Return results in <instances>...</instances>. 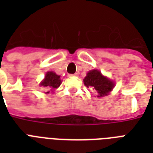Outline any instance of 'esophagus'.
Segmentation results:
<instances>
[{
	"mask_svg": "<svg viewBox=\"0 0 153 153\" xmlns=\"http://www.w3.org/2000/svg\"><path fill=\"white\" fill-rule=\"evenodd\" d=\"M79 74H78V73H75V74H69V76L70 77H71V76H78Z\"/></svg>",
	"mask_w": 153,
	"mask_h": 153,
	"instance_id": "esophagus-1",
	"label": "esophagus"
}]
</instances>
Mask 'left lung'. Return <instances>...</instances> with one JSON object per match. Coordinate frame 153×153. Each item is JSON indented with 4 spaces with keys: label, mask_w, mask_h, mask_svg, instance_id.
<instances>
[{
    "label": "left lung",
    "mask_w": 153,
    "mask_h": 153,
    "mask_svg": "<svg viewBox=\"0 0 153 153\" xmlns=\"http://www.w3.org/2000/svg\"><path fill=\"white\" fill-rule=\"evenodd\" d=\"M83 82L86 87H91L97 91L98 98L108 95L114 86V82L102 75L98 70L90 71L84 78Z\"/></svg>",
    "instance_id": "obj_1"
}]
</instances>
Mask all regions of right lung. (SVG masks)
I'll return each instance as SVG.
<instances>
[{
  "label": "right lung",
  "mask_w": 153,
  "mask_h": 153,
  "mask_svg": "<svg viewBox=\"0 0 153 153\" xmlns=\"http://www.w3.org/2000/svg\"><path fill=\"white\" fill-rule=\"evenodd\" d=\"M62 81L60 79L59 75H57L55 72L48 71L47 72L46 75L44 77V79L40 82V86H44L47 90H49L46 94L50 93V91L55 90L60 86Z\"/></svg>",
  "instance_id": "1"
}]
</instances>
